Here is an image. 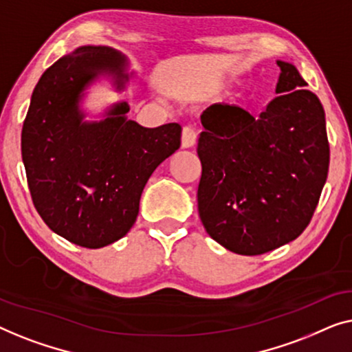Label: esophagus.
Wrapping results in <instances>:
<instances>
[{"label": "esophagus", "instance_id": "34e87169", "mask_svg": "<svg viewBox=\"0 0 352 352\" xmlns=\"http://www.w3.org/2000/svg\"><path fill=\"white\" fill-rule=\"evenodd\" d=\"M196 132L191 127H183L182 131V148H192L196 145Z\"/></svg>", "mask_w": 352, "mask_h": 352}]
</instances>
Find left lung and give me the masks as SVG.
<instances>
[{"instance_id": "left-lung-1", "label": "left lung", "mask_w": 352, "mask_h": 352, "mask_svg": "<svg viewBox=\"0 0 352 352\" xmlns=\"http://www.w3.org/2000/svg\"><path fill=\"white\" fill-rule=\"evenodd\" d=\"M258 118L231 105L201 115L197 210L212 239L239 255L289 244L309 225L329 174L325 113L289 62Z\"/></svg>"}]
</instances>
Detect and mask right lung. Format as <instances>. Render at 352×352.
<instances>
[{
    "label": "right lung",
    "mask_w": 352,
    "mask_h": 352,
    "mask_svg": "<svg viewBox=\"0 0 352 352\" xmlns=\"http://www.w3.org/2000/svg\"><path fill=\"white\" fill-rule=\"evenodd\" d=\"M107 46H81L49 67L34 87L22 129V161L33 204L56 234L86 249L126 236L148 178L180 148L177 122L150 129L129 120L127 102L87 121L86 91L108 78L116 91L132 75Z\"/></svg>",
    "instance_id": "1"
}]
</instances>
